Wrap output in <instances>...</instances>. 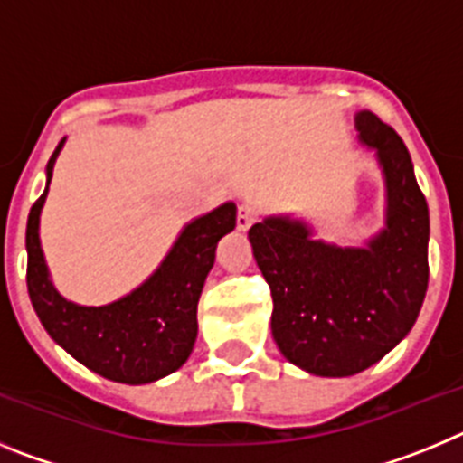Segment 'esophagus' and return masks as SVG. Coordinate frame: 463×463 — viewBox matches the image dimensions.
I'll return each instance as SVG.
<instances>
[{
  "mask_svg": "<svg viewBox=\"0 0 463 463\" xmlns=\"http://www.w3.org/2000/svg\"><path fill=\"white\" fill-rule=\"evenodd\" d=\"M255 222V208L250 203H241L239 206V215H236V224H239L241 232L245 229H250V224Z\"/></svg>",
  "mask_w": 463,
  "mask_h": 463,
  "instance_id": "esophagus-1",
  "label": "esophagus"
}]
</instances>
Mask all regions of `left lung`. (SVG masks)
<instances>
[{"label":"left lung","mask_w":463,"mask_h":463,"mask_svg":"<svg viewBox=\"0 0 463 463\" xmlns=\"http://www.w3.org/2000/svg\"><path fill=\"white\" fill-rule=\"evenodd\" d=\"M354 125L383 166V232L366 248L315 241L313 229L292 218H267L248 232L271 288L273 341L294 366L325 378L359 373L399 345L429 285V208L411 153L369 110Z\"/></svg>","instance_id":"obj_1"}]
</instances>
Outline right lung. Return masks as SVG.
Segmentation results:
<instances>
[{"label":"right lung","mask_w":463,"mask_h":463,"mask_svg":"<svg viewBox=\"0 0 463 463\" xmlns=\"http://www.w3.org/2000/svg\"><path fill=\"white\" fill-rule=\"evenodd\" d=\"M46 166V190L27 218V292L43 329L57 345L94 373L113 383L146 384L174 373L187 362L196 341V304L215 261V248L236 227V206L222 203L192 220L159 264L132 294L109 306H79L52 288L41 252L39 215L46 202L52 166Z\"/></svg>","instance_id":"right-lung-1"}]
</instances>
